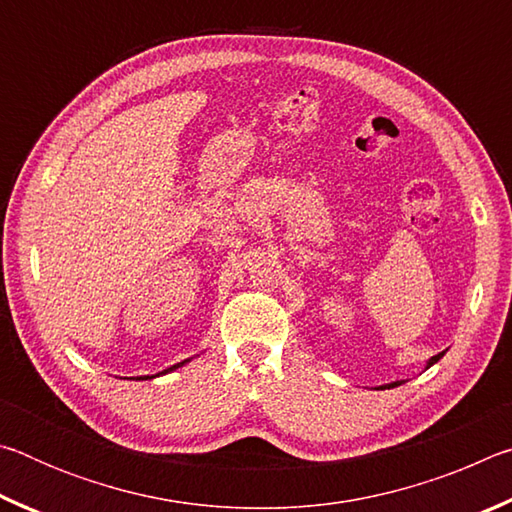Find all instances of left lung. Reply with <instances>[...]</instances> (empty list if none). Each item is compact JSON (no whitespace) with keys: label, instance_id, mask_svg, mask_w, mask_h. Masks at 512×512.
Instances as JSON below:
<instances>
[{"label":"left lung","instance_id":"left-lung-1","mask_svg":"<svg viewBox=\"0 0 512 512\" xmlns=\"http://www.w3.org/2000/svg\"><path fill=\"white\" fill-rule=\"evenodd\" d=\"M443 357H445V352H438L436 357H431V359L427 361V366H424V370L431 368L433 363H438ZM400 384H404V379H397V381H391V384H384V386H377V388H379V391H384V388H395V386H400Z\"/></svg>","mask_w":512,"mask_h":512}]
</instances>
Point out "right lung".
I'll use <instances>...</instances> for the list:
<instances>
[{
  "label": "right lung",
  "mask_w": 512,
  "mask_h": 512,
  "mask_svg": "<svg viewBox=\"0 0 512 512\" xmlns=\"http://www.w3.org/2000/svg\"><path fill=\"white\" fill-rule=\"evenodd\" d=\"M192 359H185V361H180V363H176V366H171V368H167V370H162V372H158V375H144V377H140V379H153V377H160V375H167V372H171V370H176V368H183L185 363H189Z\"/></svg>",
  "instance_id": "obj_1"
}]
</instances>
